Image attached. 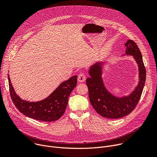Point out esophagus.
Segmentation results:
<instances>
[{
	"mask_svg": "<svg viewBox=\"0 0 157 157\" xmlns=\"http://www.w3.org/2000/svg\"><path fill=\"white\" fill-rule=\"evenodd\" d=\"M85 80H86V75L82 72L80 73L78 77V81L80 82H84Z\"/></svg>",
	"mask_w": 157,
	"mask_h": 157,
	"instance_id": "1",
	"label": "esophagus"
}]
</instances>
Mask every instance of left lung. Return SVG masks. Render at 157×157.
I'll use <instances>...</instances> for the list:
<instances>
[{
	"mask_svg": "<svg viewBox=\"0 0 157 157\" xmlns=\"http://www.w3.org/2000/svg\"><path fill=\"white\" fill-rule=\"evenodd\" d=\"M126 53L122 55L132 56L138 66L137 86L128 95L118 97L106 88L102 78L104 62H97L93 64L86 79L89 98L93 107L100 116L108 119H119L129 115L137 105L140 99L146 80V69L141 52L134 41L129 40L125 44Z\"/></svg>",
	"mask_w": 157,
	"mask_h": 157,
	"instance_id": "8db88e82",
	"label": "left lung"
}]
</instances>
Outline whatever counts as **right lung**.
I'll use <instances>...</instances> for the list:
<instances>
[{"label": "right lung", "instance_id": "right-lung-1", "mask_svg": "<svg viewBox=\"0 0 157 157\" xmlns=\"http://www.w3.org/2000/svg\"><path fill=\"white\" fill-rule=\"evenodd\" d=\"M11 99L19 111L26 116L38 121L52 122L59 119L64 114L68 103V97L77 85V76L62 82L59 86L45 98L37 101H29L19 97L8 75Z\"/></svg>", "mask_w": 157, "mask_h": 157}]
</instances>
